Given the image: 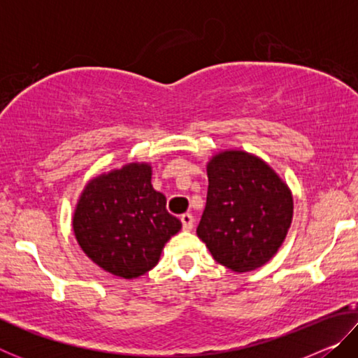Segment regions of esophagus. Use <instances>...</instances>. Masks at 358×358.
Instances as JSON below:
<instances>
[{
	"label": "esophagus",
	"instance_id": "34e87169",
	"mask_svg": "<svg viewBox=\"0 0 358 358\" xmlns=\"http://www.w3.org/2000/svg\"><path fill=\"white\" fill-rule=\"evenodd\" d=\"M180 220H181V224H183V230H191L194 227V217H192V215L185 213V215H181Z\"/></svg>",
	"mask_w": 358,
	"mask_h": 358
}]
</instances>
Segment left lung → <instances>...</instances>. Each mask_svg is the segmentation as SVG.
<instances>
[{
  "label": "left lung",
  "instance_id": "left-lung-1",
  "mask_svg": "<svg viewBox=\"0 0 358 358\" xmlns=\"http://www.w3.org/2000/svg\"><path fill=\"white\" fill-rule=\"evenodd\" d=\"M207 173L199 238L226 268L237 273L259 268L287 235L294 215L290 189L265 161L241 150L215 155Z\"/></svg>",
  "mask_w": 358,
  "mask_h": 358
}]
</instances>
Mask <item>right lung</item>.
<instances>
[{"mask_svg":"<svg viewBox=\"0 0 358 358\" xmlns=\"http://www.w3.org/2000/svg\"><path fill=\"white\" fill-rule=\"evenodd\" d=\"M83 252L102 270L132 280L159 262L162 248L181 229L151 186V166L131 162L85 186L72 217Z\"/></svg>","mask_w":358,"mask_h":358,"instance_id":"add662e5","label":"right lung"}]
</instances>
